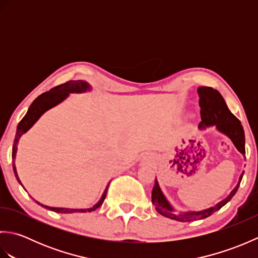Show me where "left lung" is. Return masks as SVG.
<instances>
[{
  "label": "left lung",
  "instance_id": "8db88e82",
  "mask_svg": "<svg viewBox=\"0 0 258 258\" xmlns=\"http://www.w3.org/2000/svg\"><path fill=\"white\" fill-rule=\"evenodd\" d=\"M200 96V107H201V123L199 125L200 130H205L206 127L215 126L218 132L226 135L232 141L234 146L236 147L240 154L245 155V133L242 124L238 118L229 111L225 101H224L221 93L213 87L201 86L197 89ZM244 172H242L238 179L237 185L229 193V195L217 203L216 205L208 207L202 211H188L182 212L176 211L171 203L164 195L160 184L155 178L154 187L152 190V203L155 206L156 211L161 215L171 218L178 222H193L197 220H204V218L211 216L213 213L220 210L224 205L232 200V197L236 194L239 187L240 180L243 178Z\"/></svg>",
  "mask_w": 258,
  "mask_h": 258
}]
</instances>
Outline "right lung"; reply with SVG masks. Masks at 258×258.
Segmentation results:
<instances>
[{
  "label": "right lung",
  "instance_id": "1",
  "mask_svg": "<svg viewBox=\"0 0 258 258\" xmlns=\"http://www.w3.org/2000/svg\"><path fill=\"white\" fill-rule=\"evenodd\" d=\"M92 90L91 85L87 83V82L83 81V80H78V81H70L64 83L62 85H58L54 89L50 90L48 92L43 93L37 98H35L33 103L31 104V106L27 109V113L25 114V116L21 119V122L18 125V128H16V134H15V139H14V144H13V150H12V163H13V171L15 174V177L18 179V182L22 185L21 180L18 176V172H16V167L14 164V160L16 156V151H18V143L19 140L21 139V136L23 135L24 133H26L33 125H34L37 119L40 118L43 114H44L48 109H51L52 107L58 105L59 103H62L65 98H67L71 93H86L90 92ZM107 184L106 188L104 189V193L102 195V197L100 199L96 204L90 207V208H64V207H50L46 205H43L41 203L36 202L37 204H40L41 206L47 208V210L56 212V213H63V214H71V213H86V212H92L95 211L96 208L100 207L104 200L106 197V193H107V188H108ZM23 186V185H22Z\"/></svg>",
  "mask_w": 258,
  "mask_h": 258
}]
</instances>
